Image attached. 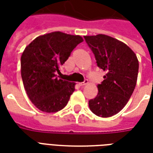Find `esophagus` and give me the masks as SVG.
I'll return each mask as SVG.
<instances>
[{
  "mask_svg": "<svg viewBox=\"0 0 153 153\" xmlns=\"http://www.w3.org/2000/svg\"><path fill=\"white\" fill-rule=\"evenodd\" d=\"M88 79H85V80H84V82H83V83H79V86H81V87H83V86H85L86 84H88Z\"/></svg>",
  "mask_w": 153,
  "mask_h": 153,
  "instance_id": "esophagus-1",
  "label": "esophagus"
}]
</instances>
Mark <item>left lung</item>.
Returning <instances> with one entry per match:
<instances>
[{
  "label": "left lung",
  "instance_id": "left-lung-1",
  "mask_svg": "<svg viewBox=\"0 0 153 153\" xmlns=\"http://www.w3.org/2000/svg\"><path fill=\"white\" fill-rule=\"evenodd\" d=\"M84 39L97 66L106 72L104 80L97 85V95L88 102L89 108L97 116L111 117L125 107L134 90L138 58L126 44L107 35L84 36Z\"/></svg>",
  "mask_w": 153,
  "mask_h": 153
}]
</instances>
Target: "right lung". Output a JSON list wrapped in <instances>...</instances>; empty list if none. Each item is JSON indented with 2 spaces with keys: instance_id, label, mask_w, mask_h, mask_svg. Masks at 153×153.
I'll list each match as a JSON object with an SVG mask.
<instances>
[{
  "instance_id": "obj_1",
  "label": "right lung",
  "mask_w": 153,
  "mask_h": 153,
  "mask_svg": "<svg viewBox=\"0 0 153 153\" xmlns=\"http://www.w3.org/2000/svg\"><path fill=\"white\" fill-rule=\"evenodd\" d=\"M83 41L79 35L57 31L38 36L25 47L22 79L28 98L38 109L52 113L67 105L75 83L59 79L56 74H60V66Z\"/></svg>"
}]
</instances>
